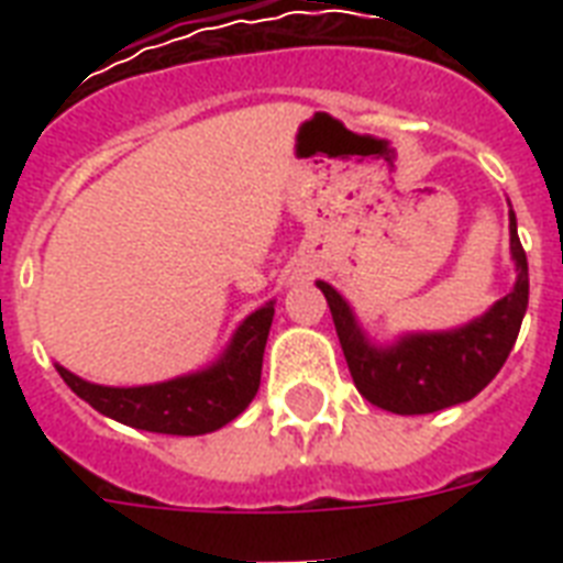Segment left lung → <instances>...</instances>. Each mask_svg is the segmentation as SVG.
<instances>
[{"instance_id": "obj_1", "label": "left lung", "mask_w": 563, "mask_h": 563, "mask_svg": "<svg viewBox=\"0 0 563 563\" xmlns=\"http://www.w3.org/2000/svg\"><path fill=\"white\" fill-rule=\"evenodd\" d=\"M515 289L482 318L444 333H409L388 347H376L362 333L351 303L318 280L333 312L335 333L353 383L368 402L394 415H429L473 400L506 365L529 307V263L517 236L515 212H508Z\"/></svg>"}]
</instances>
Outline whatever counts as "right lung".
<instances>
[{"instance_id":"add662e5","label":"right lung","mask_w":563,"mask_h":563,"mask_svg":"<svg viewBox=\"0 0 563 563\" xmlns=\"http://www.w3.org/2000/svg\"><path fill=\"white\" fill-rule=\"evenodd\" d=\"M272 318L274 300H268L239 324L219 362H212L210 368L198 374L175 376L166 383L110 388V385L87 383L60 365L55 368L81 400L125 427L163 432V435H203L239 418L247 409V402L254 400Z\"/></svg>"}]
</instances>
